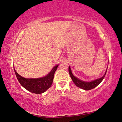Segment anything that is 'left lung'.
Returning <instances> with one entry per match:
<instances>
[{
  "mask_svg": "<svg viewBox=\"0 0 122 122\" xmlns=\"http://www.w3.org/2000/svg\"><path fill=\"white\" fill-rule=\"evenodd\" d=\"M107 68L106 70V71H105V72L104 75H103V76H102V77L100 78H98V79L91 81L88 82V81H85L81 80L79 79V78L75 77V76L72 74L71 69L70 68V66H69V68H68L70 76L71 77L73 82H74V83L76 85V86H78V87H79L85 90H90L91 89H92L94 88H96L97 86H98L104 78V77L105 75H106V73L107 71Z\"/></svg>",
  "mask_w": 122,
  "mask_h": 122,
  "instance_id": "8db88e82",
  "label": "left lung"
}]
</instances>
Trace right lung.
<instances>
[{"mask_svg": "<svg viewBox=\"0 0 122 122\" xmlns=\"http://www.w3.org/2000/svg\"><path fill=\"white\" fill-rule=\"evenodd\" d=\"M59 65L54 66L45 76L39 78H25L19 75L13 67L15 74L21 85L26 90L36 94L45 92L52 86L54 74Z\"/></svg>", "mask_w": 122, "mask_h": 122, "instance_id": "right-lung-1", "label": "right lung"}]
</instances>
